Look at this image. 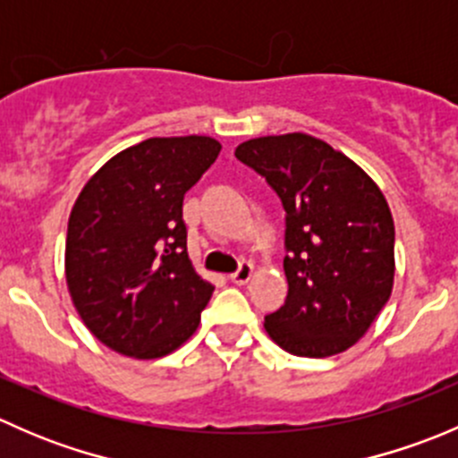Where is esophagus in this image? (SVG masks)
Listing matches in <instances>:
<instances>
[{
    "mask_svg": "<svg viewBox=\"0 0 458 458\" xmlns=\"http://www.w3.org/2000/svg\"><path fill=\"white\" fill-rule=\"evenodd\" d=\"M252 270H255V267H252V263L243 261L242 266H239L237 270L230 275V281H233V284H237V285L248 284V281H250V276H252Z\"/></svg>",
    "mask_w": 458,
    "mask_h": 458,
    "instance_id": "esophagus-1",
    "label": "esophagus"
}]
</instances>
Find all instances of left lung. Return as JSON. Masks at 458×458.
I'll list each match as a JSON object with an SVG mask.
<instances>
[{
    "label": "left lung",
    "mask_w": 458,
    "mask_h": 458,
    "mask_svg": "<svg viewBox=\"0 0 458 458\" xmlns=\"http://www.w3.org/2000/svg\"><path fill=\"white\" fill-rule=\"evenodd\" d=\"M285 210L288 297L266 332L297 357H332L357 344L394 279V221L354 161L303 132L259 137L234 150Z\"/></svg>",
    "instance_id": "obj_1"
}]
</instances>
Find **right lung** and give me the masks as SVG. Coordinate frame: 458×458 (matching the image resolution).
<instances>
[{
	"instance_id": "add662e5",
	"label": "right lung",
	"mask_w": 458,
	"mask_h": 458,
	"mask_svg": "<svg viewBox=\"0 0 458 458\" xmlns=\"http://www.w3.org/2000/svg\"><path fill=\"white\" fill-rule=\"evenodd\" d=\"M210 137H152L114 155L68 219L66 281L114 352L157 359L197 330L215 285L188 259L183 195L219 155Z\"/></svg>"
}]
</instances>
